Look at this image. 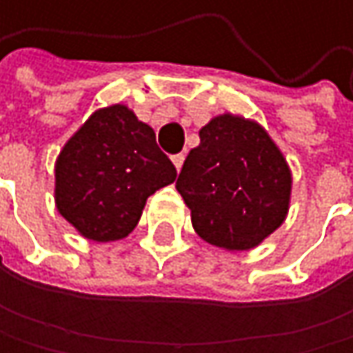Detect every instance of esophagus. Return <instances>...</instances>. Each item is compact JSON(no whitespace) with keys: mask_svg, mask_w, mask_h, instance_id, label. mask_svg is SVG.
Instances as JSON below:
<instances>
[{"mask_svg":"<svg viewBox=\"0 0 353 353\" xmlns=\"http://www.w3.org/2000/svg\"><path fill=\"white\" fill-rule=\"evenodd\" d=\"M171 161H173V165H175V169H182V165H184V154H173L171 157Z\"/></svg>","mask_w":353,"mask_h":353,"instance_id":"esophagus-1","label":"esophagus"}]
</instances>
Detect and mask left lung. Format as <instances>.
Wrapping results in <instances>:
<instances>
[{
	"instance_id": "obj_1",
	"label": "left lung",
	"mask_w": 353,
	"mask_h": 353,
	"mask_svg": "<svg viewBox=\"0 0 353 353\" xmlns=\"http://www.w3.org/2000/svg\"><path fill=\"white\" fill-rule=\"evenodd\" d=\"M175 188L201 239L224 250H250L283 222L290 169L265 129L233 114L199 131Z\"/></svg>"
}]
</instances>
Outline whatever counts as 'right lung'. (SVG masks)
Listing matches in <instances>:
<instances>
[{"label": "right lung", "instance_id": "obj_1", "mask_svg": "<svg viewBox=\"0 0 353 353\" xmlns=\"http://www.w3.org/2000/svg\"><path fill=\"white\" fill-rule=\"evenodd\" d=\"M152 127L125 105L94 112L65 143L54 167L61 216L92 241L127 237L145 199L175 180Z\"/></svg>", "mask_w": 353, "mask_h": 353}]
</instances>
